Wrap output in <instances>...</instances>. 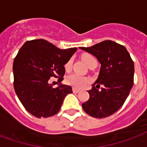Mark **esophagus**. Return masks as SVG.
Wrapping results in <instances>:
<instances>
[{"label": "esophagus", "instance_id": "obj_1", "mask_svg": "<svg viewBox=\"0 0 147 147\" xmlns=\"http://www.w3.org/2000/svg\"><path fill=\"white\" fill-rule=\"evenodd\" d=\"M72 91H73L74 93H79L80 91V90L77 89L76 87H73V88H72Z\"/></svg>", "mask_w": 147, "mask_h": 147}]
</instances>
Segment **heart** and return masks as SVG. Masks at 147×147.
Here are the masks:
<instances>
[{"label": "heart", "mask_w": 147, "mask_h": 147, "mask_svg": "<svg viewBox=\"0 0 147 147\" xmlns=\"http://www.w3.org/2000/svg\"><path fill=\"white\" fill-rule=\"evenodd\" d=\"M82 59L83 61H84V63L88 66L91 62H93L94 61H96V59L93 56L90 54H84L83 55L82 57ZM71 66V61H67V64H65V68L66 69H69ZM65 81L66 83L68 84V85H71V86H74V87H77V88H80L82 87L84 85H86V83H88L89 82V80L88 78H86L85 76H80L78 74L73 73L69 75L68 76L66 77L65 79Z\"/></svg>", "instance_id": "1"}]
</instances>
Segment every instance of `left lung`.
Returning a JSON list of instances; mask_svg holds the SVG:
<instances>
[{
	"label": "left lung",
	"instance_id": "1",
	"mask_svg": "<svg viewBox=\"0 0 147 147\" xmlns=\"http://www.w3.org/2000/svg\"><path fill=\"white\" fill-rule=\"evenodd\" d=\"M80 49L94 55L101 64L98 77L88 91L89 100L82 107L93 117H109L121 108L132 88L134 63L123 45L110 40ZM100 85L103 87L98 91Z\"/></svg>",
	"mask_w": 147,
	"mask_h": 147
}]
</instances>
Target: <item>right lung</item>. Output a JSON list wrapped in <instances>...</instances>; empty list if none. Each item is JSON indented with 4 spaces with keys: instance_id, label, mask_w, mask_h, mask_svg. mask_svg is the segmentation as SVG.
<instances>
[{
    "instance_id": "1",
    "label": "right lung",
    "mask_w": 147,
    "mask_h": 147,
    "mask_svg": "<svg viewBox=\"0 0 147 147\" xmlns=\"http://www.w3.org/2000/svg\"><path fill=\"white\" fill-rule=\"evenodd\" d=\"M76 51L77 48L61 49L44 39L23 45L13 62L14 89L27 112L38 118L59 112L64 98L72 93L70 86L61 83L64 65ZM51 77H60L56 88L48 82Z\"/></svg>"
}]
</instances>
